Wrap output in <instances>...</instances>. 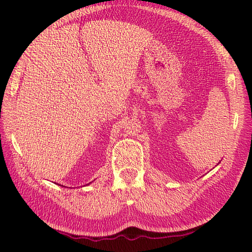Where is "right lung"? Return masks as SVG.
<instances>
[{
  "label": "right lung",
  "mask_w": 252,
  "mask_h": 252,
  "mask_svg": "<svg viewBox=\"0 0 252 252\" xmlns=\"http://www.w3.org/2000/svg\"><path fill=\"white\" fill-rule=\"evenodd\" d=\"M90 184V183H89ZM61 186H63V187H65V186H63V185H61Z\"/></svg>",
  "instance_id": "add662e5"
}]
</instances>
